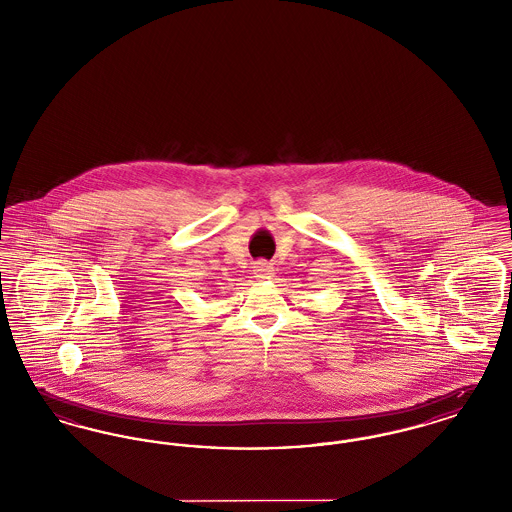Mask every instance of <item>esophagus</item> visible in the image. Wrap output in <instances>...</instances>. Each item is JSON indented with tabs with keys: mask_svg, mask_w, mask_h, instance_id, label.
<instances>
[{
	"mask_svg": "<svg viewBox=\"0 0 512 512\" xmlns=\"http://www.w3.org/2000/svg\"><path fill=\"white\" fill-rule=\"evenodd\" d=\"M253 272H255L257 280H270V278H272V267H270L268 263H265V261H259V263H255Z\"/></svg>",
	"mask_w": 512,
	"mask_h": 512,
	"instance_id": "34e87169",
	"label": "esophagus"
}]
</instances>
